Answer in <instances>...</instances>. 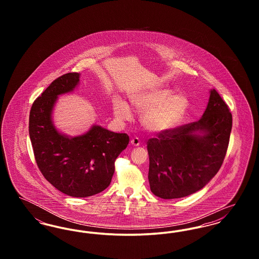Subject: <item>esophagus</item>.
I'll use <instances>...</instances> for the list:
<instances>
[{"label":"esophagus","mask_w":259,"mask_h":259,"mask_svg":"<svg viewBox=\"0 0 259 259\" xmlns=\"http://www.w3.org/2000/svg\"><path fill=\"white\" fill-rule=\"evenodd\" d=\"M131 144L133 145V146H135V147H139L140 146V144H141V142H140V140H139V138H133L132 140H131Z\"/></svg>","instance_id":"34e87169"}]
</instances>
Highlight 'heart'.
I'll list each match as a JSON object with an SVG mask.
<instances>
[{
  "label": "heart",
  "mask_w": 259,
  "mask_h": 259,
  "mask_svg": "<svg viewBox=\"0 0 259 259\" xmlns=\"http://www.w3.org/2000/svg\"><path fill=\"white\" fill-rule=\"evenodd\" d=\"M132 106L140 112L142 125L149 132L162 133L181 122L188 109V100L181 95H171L168 89H152L133 97ZM112 110L115 118L120 121L130 120L132 111L121 99H114Z\"/></svg>",
  "instance_id": "obj_1"
}]
</instances>
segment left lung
I'll return each instance as SVG.
<instances>
[{
	"label": "left lung",
	"instance_id": "obj_1",
	"mask_svg": "<svg viewBox=\"0 0 259 259\" xmlns=\"http://www.w3.org/2000/svg\"><path fill=\"white\" fill-rule=\"evenodd\" d=\"M195 122L159 133L148 141V182L162 199L188 196L202 189L222 167L232 129V114L215 89Z\"/></svg>",
	"mask_w": 259,
	"mask_h": 259
}]
</instances>
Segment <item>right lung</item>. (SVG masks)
I'll use <instances>...</instances> for the list:
<instances>
[{
  "instance_id": "obj_1",
  "label": "right lung",
  "mask_w": 259,
  "mask_h": 259,
  "mask_svg": "<svg viewBox=\"0 0 259 259\" xmlns=\"http://www.w3.org/2000/svg\"><path fill=\"white\" fill-rule=\"evenodd\" d=\"M78 73L63 74L37 97L30 111L29 135L39 171L56 189L72 197H88L111 182L114 162L129 136L93 125L85 134L68 137L53 125L51 114L59 95L73 91Z\"/></svg>"
}]
</instances>
